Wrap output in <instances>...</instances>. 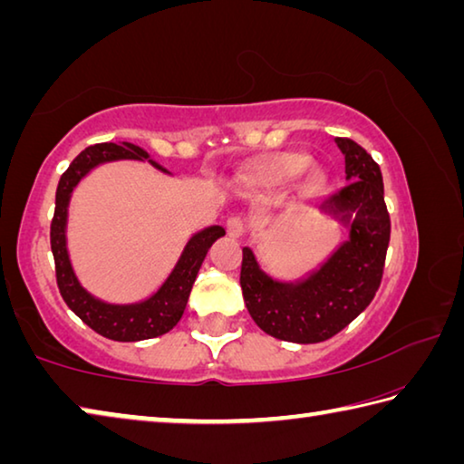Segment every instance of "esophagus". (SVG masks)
Wrapping results in <instances>:
<instances>
[{
  "instance_id": "1",
  "label": "esophagus",
  "mask_w": 464,
  "mask_h": 464,
  "mask_svg": "<svg viewBox=\"0 0 464 464\" xmlns=\"http://www.w3.org/2000/svg\"><path fill=\"white\" fill-rule=\"evenodd\" d=\"M246 229H247V225L243 217H231L229 221H227V233H229L231 237H241V235L246 233Z\"/></svg>"
}]
</instances>
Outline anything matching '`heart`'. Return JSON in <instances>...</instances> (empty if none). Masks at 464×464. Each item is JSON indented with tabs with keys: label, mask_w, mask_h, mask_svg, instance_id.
<instances>
[{
	"label": "heart",
	"mask_w": 464,
	"mask_h": 464,
	"mask_svg": "<svg viewBox=\"0 0 464 464\" xmlns=\"http://www.w3.org/2000/svg\"><path fill=\"white\" fill-rule=\"evenodd\" d=\"M304 166H307L304 157L285 155V157H280L276 163H274L270 176H272L274 182L285 184V182H290V179L301 174V171L304 169Z\"/></svg>",
	"instance_id": "obj_1"
}]
</instances>
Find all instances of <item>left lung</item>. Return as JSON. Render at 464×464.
Instances as JSON below:
<instances>
[{"mask_svg":"<svg viewBox=\"0 0 464 464\" xmlns=\"http://www.w3.org/2000/svg\"><path fill=\"white\" fill-rule=\"evenodd\" d=\"M335 143L348 184L317 208L350 225V239L298 282L270 278L254 251L243 247L239 285L246 307L257 327L285 342L317 343L340 334L371 304L382 280L391 218L381 168L356 140L337 137Z\"/></svg>","mask_w":464,"mask_h":464,"instance_id":"obj_1","label":"left lung"}]
</instances>
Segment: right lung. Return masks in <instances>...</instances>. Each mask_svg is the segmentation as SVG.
I'll use <instances>...</instances> for the list:
<instances>
[{
    "instance_id": "add662e5",
    "label": "right lung",
    "mask_w": 464,
    "mask_h": 464,
    "mask_svg": "<svg viewBox=\"0 0 464 464\" xmlns=\"http://www.w3.org/2000/svg\"><path fill=\"white\" fill-rule=\"evenodd\" d=\"M116 160H149V153L132 143H98L75 157L72 166L67 168L65 174L61 176L57 186V196H54V215L51 221V249L54 257V272H57V286L77 317H80L85 325L92 327L93 332L108 337L114 342H139L149 340V337H157L168 334L169 329L182 317L186 309L188 296H190L192 285L198 274L200 266L207 257L208 247L223 237L225 229L218 225L207 227V229L192 235L188 241L182 256L176 264L174 272L169 274L168 280L163 282L161 288L157 290L153 296L147 301L132 303V304H110L100 301V298L92 296L85 290L80 280H77L75 272L72 268L67 254V208L69 198H72L73 188L80 184V179L88 174L100 163L116 161ZM151 161V160H149ZM155 168L163 169L151 161ZM166 171V169H163Z\"/></svg>"
}]
</instances>
